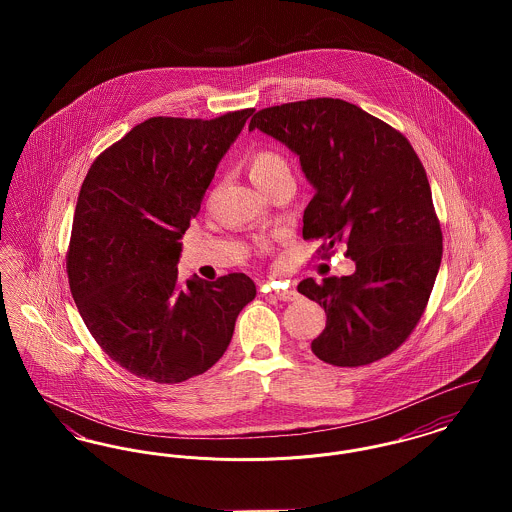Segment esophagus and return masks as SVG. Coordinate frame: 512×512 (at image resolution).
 <instances>
[{"instance_id": "34e87169", "label": "esophagus", "mask_w": 512, "mask_h": 512, "mask_svg": "<svg viewBox=\"0 0 512 512\" xmlns=\"http://www.w3.org/2000/svg\"><path fill=\"white\" fill-rule=\"evenodd\" d=\"M272 295L276 299H280V301H295L299 297V293L295 292V290H274Z\"/></svg>"}]
</instances>
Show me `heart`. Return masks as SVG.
I'll use <instances>...</instances> for the list:
<instances>
[{
  "label": "heart",
  "mask_w": 512,
  "mask_h": 512,
  "mask_svg": "<svg viewBox=\"0 0 512 512\" xmlns=\"http://www.w3.org/2000/svg\"><path fill=\"white\" fill-rule=\"evenodd\" d=\"M247 171L253 184L263 192L282 178H292L288 159L268 147L255 149L247 155Z\"/></svg>",
  "instance_id": "1"
}]
</instances>
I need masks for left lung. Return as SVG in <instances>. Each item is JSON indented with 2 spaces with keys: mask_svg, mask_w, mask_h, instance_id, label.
I'll use <instances>...</instances> for the list:
<instances>
[{
  "mask_svg": "<svg viewBox=\"0 0 512 512\" xmlns=\"http://www.w3.org/2000/svg\"><path fill=\"white\" fill-rule=\"evenodd\" d=\"M299 157L315 188L303 238L347 245L349 276L297 292L324 307L326 328L311 343L320 361L363 366L395 351L422 317L441 265V228L426 171L409 140L343 99L293 101L249 122Z\"/></svg>",
  "mask_w": 512,
  "mask_h": 512,
  "instance_id": "8db88e82",
  "label": "left lung"
}]
</instances>
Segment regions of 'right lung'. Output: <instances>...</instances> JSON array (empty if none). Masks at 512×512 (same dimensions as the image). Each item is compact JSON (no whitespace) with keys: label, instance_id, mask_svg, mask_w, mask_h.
Wrapping results in <instances>:
<instances>
[{"label":"right lung","instance_id":"1","mask_svg":"<svg viewBox=\"0 0 512 512\" xmlns=\"http://www.w3.org/2000/svg\"><path fill=\"white\" fill-rule=\"evenodd\" d=\"M253 111L211 121L151 117L105 149L84 178L69 286L99 347L140 378L176 384L209 370L255 299L242 272L180 282L176 268L180 238Z\"/></svg>","mask_w":512,"mask_h":512}]
</instances>
